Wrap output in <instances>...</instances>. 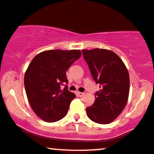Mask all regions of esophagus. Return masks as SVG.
Here are the masks:
<instances>
[{
	"label": "esophagus",
	"instance_id": "obj_1",
	"mask_svg": "<svg viewBox=\"0 0 154 154\" xmlns=\"http://www.w3.org/2000/svg\"><path fill=\"white\" fill-rule=\"evenodd\" d=\"M77 95H78L79 97H82V96L84 95V93H83V92H77Z\"/></svg>",
	"mask_w": 154,
	"mask_h": 154
}]
</instances>
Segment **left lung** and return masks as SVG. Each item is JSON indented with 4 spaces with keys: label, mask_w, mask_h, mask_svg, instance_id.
I'll return each instance as SVG.
<instances>
[{
    "label": "left lung",
    "mask_w": 154,
    "mask_h": 154,
    "mask_svg": "<svg viewBox=\"0 0 154 154\" xmlns=\"http://www.w3.org/2000/svg\"><path fill=\"white\" fill-rule=\"evenodd\" d=\"M92 76L100 90L95 93L92 106L86 108L88 118L100 124H109L117 118L128 100L130 77L122 59L105 49L82 50Z\"/></svg>",
    "instance_id": "8db88e82"
}]
</instances>
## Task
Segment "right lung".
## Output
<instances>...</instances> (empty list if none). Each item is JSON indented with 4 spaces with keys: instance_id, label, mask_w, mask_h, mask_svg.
I'll list each match as a JSON object with an SVG mask.
<instances>
[{
    "instance_id": "1",
    "label": "right lung",
    "mask_w": 154,
    "mask_h": 154,
    "mask_svg": "<svg viewBox=\"0 0 154 154\" xmlns=\"http://www.w3.org/2000/svg\"><path fill=\"white\" fill-rule=\"evenodd\" d=\"M82 55L79 49L47 50L34 57L24 75L28 100L36 116L47 123L61 120L67 113L76 95L69 92L66 72Z\"/></svg>"
}]
</instances>
